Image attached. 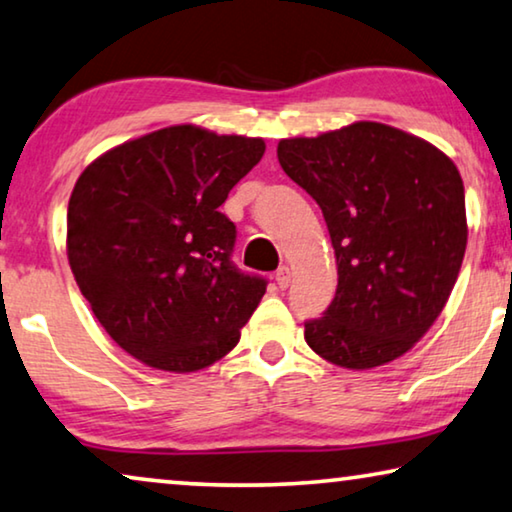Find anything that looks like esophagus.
<instances>
[{
  "mask_svg": "<svg viewBox=\"0 0 512 512\" xmlns=\"http://www.w3.org/2000/svg\"><path fill=\"white\" fill-rule=\"evenodd\" d=\"M276 282L280 289H287L289 282H292V271H289V266H280L276 271Z\"/></svg>",
  "mask_w": 512,
  "mask_h": 512,
  "instance_id": "1",
  "label": "esophagus"
}]
</instances>
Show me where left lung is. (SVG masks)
Segmentation results:
<instances>
[{"label": "left lung", "instance_id": "obj_1", "mask_svg": "<svg viewBox=\"0 0 512 512\" xmlns=\"http://www.w3.org/2000/svg\"><path fill=\"white\" fill-rule=\"evenodd\" d=\"M278 160L322 209L338 264L335 299L305 322V342L349 370L407 354L444 310L467 250L455 163L377 121L280 140Z\"/></svg>", "mask_w": 512, "mask_h": 512}]
</instances>
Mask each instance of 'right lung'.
<instances>
[{
	"label": "right lung",
	"instance_id": "obj_1",
	"mask_svg": "<svg viewBox=\"0 0 512 512\" xmlns=\"http://www.w3.org/2000/svg\"><path fill=\"white\" fill-rule=\"evenodd\" d=\"M262 137L183 124L105 151L75 181L68 264L110 338L149 368L195 372L232 352L266 280L232 264L220 204L262 160Z\"/></svg>",
	"mask_w": 512,
	"mask_h": 512
}]
</instances>
